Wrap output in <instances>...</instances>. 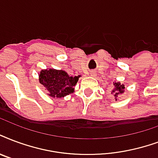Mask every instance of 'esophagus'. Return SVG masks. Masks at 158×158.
<instances>
[{"instance_id":"34e87169","label":"esophagus","mask_w":158,"mask_h":158,"mask_svg":"<svg viewBox=\"0 0 158 158\" xmlns=\"http://www.w3.org/2000/svg\"><path fill=\"white\" fill-rule=\"evenodd\" d=\"M90 75H91V76H95V73L94 72H91V73H90Z\"/></svg>"}]
</instances>
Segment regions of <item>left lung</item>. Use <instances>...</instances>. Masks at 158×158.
I'll return each instance as SVG.
<instances>
[{
  "label": "left lung",
  "instance_id": "1",
  "mask_svg": "<svg viewBox=\"0 0 158 158\" xmlns=\"http://www.w3.org/2000/svg\"><path fill=\"white\" fill-rule=\"evenodd\" d=\"M114 89L112 90V94H114V96H115V98H116L117 100V97H118V95L121 94L123 93L124 92V85L123 84H121L119 82L118 83H114Z\"/></svg>",
  "mask_w": 158,
  "mask_h": 158
}]
</instances>
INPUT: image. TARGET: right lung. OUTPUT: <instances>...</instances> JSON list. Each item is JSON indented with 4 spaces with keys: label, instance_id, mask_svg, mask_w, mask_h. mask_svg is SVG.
<instances>
[{
    "label": "right lung",
    "instance_id": "add662e5",
    "mask_svg": "<svg viewBox=\"0 0 158 158\" xmlns=\"http://www.w3.org/2000/svg\"><path fill=\"white\" fill-rule=\"evenodd\" d=\"M79 77L80 75L69 76L65 71L50 69L40 71L39 80L49 91V96L59 98L74 93V87L76 85Z\"/></svg>",
    "mask_w": 158,
    "mask_h": 158
}]
</instances>
